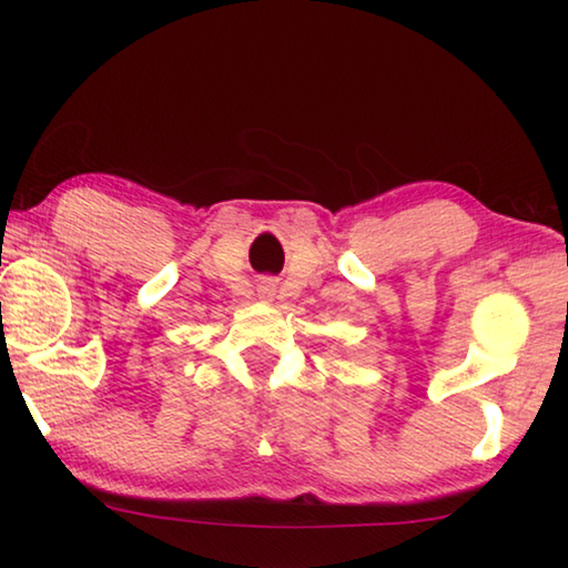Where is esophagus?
Here are the masks:
<instances>
[{
    "label": "esophagus",
    "instance_id": "34e87169",
    "mask_svg": "<svg viewBox=\"0 0 568 568\" xmlns=\"http://www.w3.org/2000/svg\"><path fill=\"white\" fill-rule=\"evenodd\" d=\"M261 293H263L265 297H271V293H273V285H271V283H265V285H261Z\"/></svg>",
    "mask_w": 568,
    "mask_h": 568
}]
</instances>
